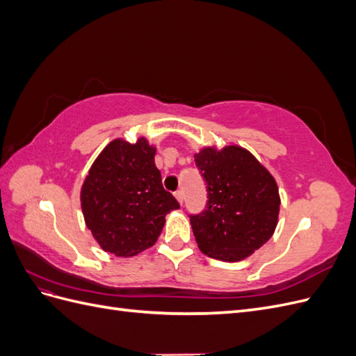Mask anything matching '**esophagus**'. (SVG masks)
Wrapping results in <instances>:
<instances>
[{
    "mask_svg": "<svg viewBox=\"0 0 356 356\" xmlns=\"http://www.w3.org/2000/svg\"><path fill=\"white\" fill-rule=\"evenodd\" d=\"M175 197L182 204V202H184V193H182V190H177L175 191Z\"/></svg>",
    "mask_w": 356,
    "mask_h": 356,
    "instance_id": "1",
    "label": "esophagus"
}]
</instances>
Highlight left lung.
Listing matches in <instances>:
<instances>
[{
    "label": "left lung",
    "instance_id": "1",
    "mask_svg": "<svg viewBox=\"0 0 356 356\" xmlns=\"http://www.w3.org/2000/svg\"><path fill=\"white\" fill-rule=\"evenodd\" d=\"M195 161L208 190L207 209L190 215L196 242L215 260L241 261L275 233L281 204L276 181L239 145L202 148Z\"/></svg>",
    "mask_w": 356,
    "mask_h": 356
}]
</instances>
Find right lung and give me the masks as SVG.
<instances>
[{
	"label": "right lung",
	"mask_w": 356,
	"mask_h": 356,
	"mask_svg": "<svg viewBox=\"0 0 356 356\" xmlns=\"http://www.w3.org/2000/svg\"><path fill=\"white\" fill-rule=\"evenodd\" d=\"M156 148L147 139L135 144L114 139L96 157L81 187V211L88 229L104 251L134 257L153 246L165 217L178 209L161 186Z\"/></svg>",
	"instance_id": "obj_1"
}]
</instances>
